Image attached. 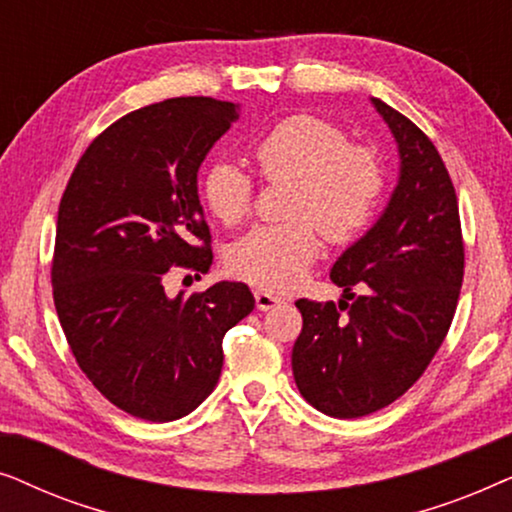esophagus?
Returning a JSON list of instances; mask_svg holds the SVG:
<instances>
[{
	"mask_svg": "<svg viewBox=\"0 0 512 512\" xmlns=\"http://www.w3.org/2000/svg\"><path fill=\"white\" fill-rule=\"evenodd\" d=\"M254 298H256V307L258 310H272V307H277V305H282L284 303V298L282 296H275V293H268V291H263V289H256L254 291Z\"/></svg>",
	"mask_w": 512,
	"mask_h": 512,
	"instance_id": "obj_1",
	"label": "esophagus"
}]
</instances>
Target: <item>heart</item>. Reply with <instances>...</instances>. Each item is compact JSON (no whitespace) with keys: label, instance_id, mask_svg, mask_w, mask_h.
<instances>
[{"label":"heart","instance_id":"heart-1","mask_svg":"<svg viewBox=\"0 0 512 512\" xmlns=\"http://www.w3.org/2000/svg\"><path fill=\"white\" fill-rule=\"evenodd\" d=\"M265 181H289L286 223L258 226L237 240L228 263L235 275L268 291L296 286L321 251L354 240L373 221L384 191V165L373 146L349 142L326 118L296 114L265 132L251 149ZM202 198L223 226H237L254 205V181L219 160L202 177Z\"/></svg>","mask_w":512,"mask_h":512}]
</instances>
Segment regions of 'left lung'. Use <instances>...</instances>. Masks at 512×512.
I'll return each instance as SVG.
<instances>
[{
	"mask_svg": "<svg viewBox=\"0 0 512 512\" xmlns=\"http://www.w3.org/2000/svg\"><path fill=\"white\" fill-rule=\"evenodd\" d=\"M373 104L398 144V184L375 226L333 265L331 279L347 300L296 303L298 391L338 419L387 408L422 377L450 331L464 282L457 193L443 158L410 118L377 97ZM354 285L363 297L351 293Z\"/></svg>",
	"mask_w": 512,
	"mask_h": 512,
	"instance_id": "left-lung-1",
	"label": "left lung"
}]
</instances>
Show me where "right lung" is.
Listing matches in <instances>:
<instances>
[{
	"label": "right lung",
	"mask_w": 512,
	"mask_h": 512,
	"mask_svg": "<svg viewBox=\"0 0 512 512\" xmlns=\"http://www.w3.org/2000/svg\"><path fill=\"white\" fill-rule=\"evenodd\" d=\"M237 104L172 97L130 111L76 163L58 209L53 300L76 363L100 394L172 422L212 394L223 335L254 310L242 282L170 298V268L207 272L212 235L198 170Z\"/></svg>",
	"instance_id": "obj_1"
}]
</instances>
